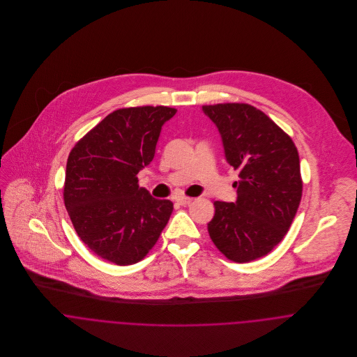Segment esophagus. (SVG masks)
Instances as JSON below:
<instances>
[{
    "mask_svg": "<svg viewBox=\"0 0 357 357\" xmlns=\"http://www.w3.org/2000/svg\"><path fill=\"white\" fill-rule=\"evenodd\" d=\"M192 202V198H187V197H181L177 199V204H181V206H187Z\"/></svg>",
    "mask_w": 357,
    "mask_h": 357,
    "instance_id": "1",
    "label": "esophagus"
}]
</instances>
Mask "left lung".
Listing matches in <instances>:
<instances>
[{"instance_id":"obj_1","label":"left lung","mask_w":357,"mask_h":357,"mask_svg":"<svg viewBox=\"0 0 357 357\" xmlns=\"http://www.w3.org/2000/svg\"><path fill=\"white\" fill-rule=\"evenodd\" d=\"M202 109L221 135L227 162L241 172L236 202H214L207 231L228 259L249 262L272 252L296 217L303 197L298 151L287 133L250 104Z\"/></svg>"}]
</instances>
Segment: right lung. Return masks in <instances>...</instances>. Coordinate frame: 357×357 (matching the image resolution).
I'll list each match as a JSON object with an SVG mask.
<instances>
[{
  "label": "right lung",
  "mask_w": 357,
  "mask_h": 357,
  "mask_svg": "<svg viewBox=\"0 0 357 357\" xmlns=\"http://www.w3.org/2000/svg\"><path fill=\"white\" fill-rule=\"evenodd\" d=\"M177 112L165 105L119 108L71 150L63 198L79 239L116 265L142 261L166 227L173 204L139 187L160 129Z\"/></svg>",
  "instance_id": "add662e5"
}]
</instances>
